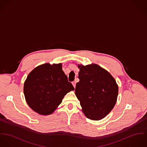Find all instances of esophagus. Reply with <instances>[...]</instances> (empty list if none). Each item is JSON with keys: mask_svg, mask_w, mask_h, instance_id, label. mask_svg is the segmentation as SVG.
I'll use <instances>...</instances> for the list:
<instances>
[{"mask_svg": "<svg viewBox=\"0 0 147 147\" xmlns=\"http://www.w3.org/2000/svg\"><path fill=\"white\" fill-rule=\"evenodd\" d=\"M72 84L73 85L74 87L75 88V87H76V82L75 81L73 82H72Z\"/></svg>", "mask_w": 147, "mask_h": 147, "instance_id": "esophagus-1", "label": "esophagus"}]
</instances>
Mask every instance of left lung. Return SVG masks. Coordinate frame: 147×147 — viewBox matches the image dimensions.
Instances as JSON below:
<instances>
[{"label":"left lung","mask_w":147,"mask_h":147,"mask_svg":"<svg viewBox=\"0 0 147 147\" xmlns=\"http://www.w3.org/2000/svg\"><path fill=\"white\" fill-rule=\"evenodd\" d=\"M80 69L75 94L80 101L83 113L88 118L98 121L114 108L118 94V86L112 76L95 64Z\"/></svg>","instance_id":"obj_1"}]
</instances>
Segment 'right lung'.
<instances>
[{
  "mask_svg": "<svg viewBox=\"0 0 147 147\" xmlns=\"http://www.w3.org/2000/svg\"><path fill=\"white\" fill-rule=\"evenodd\" d=\"M73 90L61 63L38 66L28 74L24 85L27 104L34 112L43 115L53 113L66 94Z\"/></svg>",
  "mask_w": 147,
  "mask_h": 147,
  "instance_id": "add662e5",
  "label": "right lung"
}]
</instances>
